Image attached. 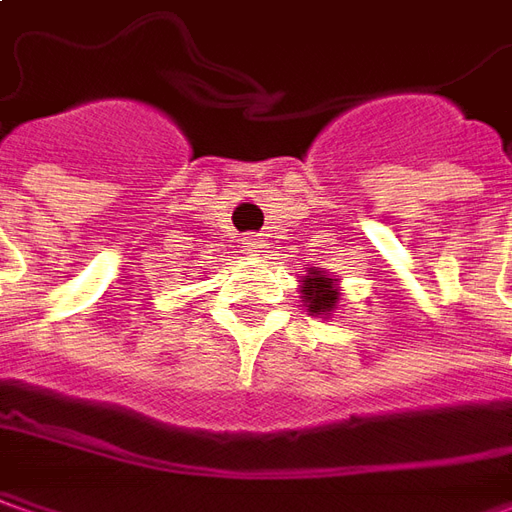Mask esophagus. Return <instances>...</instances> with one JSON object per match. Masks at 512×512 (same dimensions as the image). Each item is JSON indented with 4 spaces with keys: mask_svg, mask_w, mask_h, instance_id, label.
Segmentation results:
<instances>
[{
    "mask_svg": "<svg viewBox=\"0 0 512 512\" xmlns=\"http://www.w3.org/2000/svg\"><path fill=\"white\" fill-rule=\"evenodd\" d=\"M241 246H243V252H246V255H260V252L266 249V243L260 241L257 235H243Z\"/></svg>",
    "mask_w": 512,
    "mask_h": 512,
    "instance_id": "1",
    "label": "esophagus"
}]
</instances>
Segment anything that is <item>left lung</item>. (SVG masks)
Returning <instances> with one entry per match:
<instances>
[{"label": "left lung", "mask_w": 512, "mask_h": 512, "mask_svg": "<svg viewBox=\"0 0 512 512\" xmlns=\"http://www.w3.org/2000/svg\"><path fill=\"white\" fill-rule=\"evenodd\" d=\"M302 302L311 311V316H328L339 302V288L325 271L311 269L308 277H302Z\"/></svg>", "instance_id": "1"}]
</instances>
